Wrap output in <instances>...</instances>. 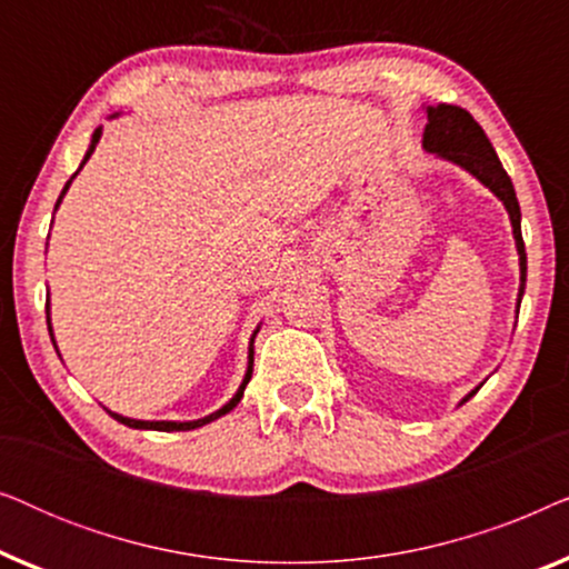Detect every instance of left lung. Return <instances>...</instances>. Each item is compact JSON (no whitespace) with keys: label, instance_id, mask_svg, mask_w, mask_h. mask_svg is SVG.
<instances>
[{"label":"left lung","instance_id":"8db88e82","mask_svg":"<svg viewBox=\"0 0 569 569\" xmlns=\"http://www.w3.org/2000/svg\"><path fill=\"white\" fill-rule=\"evenodd\" d=\"M427 123L422 134V147L435 158L453 162L466 173L477 178L481 186H487L497 199L502 201V207L508 209L510 224H512V238H516V251H518V267H520V284H518V300H516V313L520 310V300L526 292V246H523V232H520V204L516 199V189H512L510 176L505 173L500 158H497L492 142H489L485 129L473 121V116L466 108L458 106H425ZM485 383H479L473 391H469L461 399L466 403L473 393ZM458 403V407H461Z\"/></svg>","mask_w":569,"mask_h":569}]
</instances>
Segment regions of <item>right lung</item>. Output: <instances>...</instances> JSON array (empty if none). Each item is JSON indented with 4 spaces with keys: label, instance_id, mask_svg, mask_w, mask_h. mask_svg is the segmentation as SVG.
Masks as SVG:
<instances>
[{
    "label": "right lung",
    "instance_id": "1",
    "mask_svg": "<svg viewBox=\"0 0 569 569\" xmlns=\"http://www.w3.org/2000/svg\"><path fill=\"white\" fill-rule=\"evenodd\" d=\"M116 116H121V113H113L111 119H116ZM100 134H103V127H98L96 131H92V137H90V147H88V152H84V158H82V162H80V168H77V173H80L82 170V166L84 162L90 160V154L96 152V144L100 142ZM77 173L69 178L67 181V186L64 189H61V193H59V199H57V207H53V212H57L59 209V204H61V199H64V193L69 191V186H72V181L77 178ZM53 224V222H51ZM46 321H49V333H51V341H53V347H57V339H53V329H51V300H46ZM259 329H261V323L256 326L253 329V333H251V341H248V365H246V376H243V380H240V386H238V391L232 393V399L228 401V403H222L220 409L217 411H212V415H207V417H199V419H189V422H173V419H158V422H154V419H131V417H123V415H116V411H111V409H106L108 415H111L116 422H121V425H127V427H134V430H158V432H183V430H197V427H204V425H209V422H214V419H220V417H224L228 415V411H232L238 407V401L243 399V391H246V386H248V380H251V372H253V341H256V333H259Z\"/></svg>",
    "mask_w": 569,
    "mask_h": 569
}]
</instances>
